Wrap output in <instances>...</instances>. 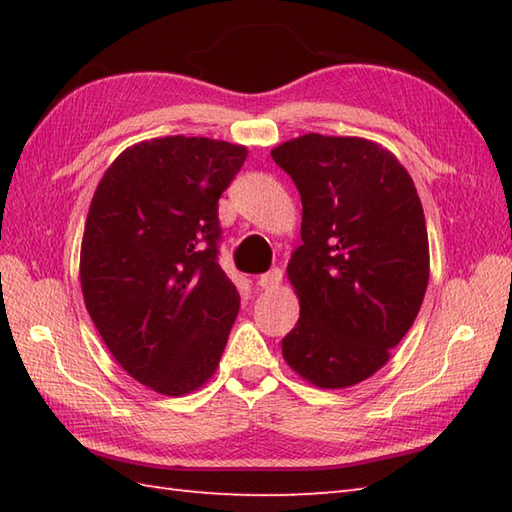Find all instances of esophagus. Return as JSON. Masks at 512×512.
Masks as SVG:
<instances>
[{
  "label": "esophagus",
  "mask_w": 512,
  "mask_h": 512,
  "mask_svg": "<svg viewBox=\"0 0 512 512\" xmlns=\"http://www.w3.org/2000/svg\"><path fill=\"white\" fill-rule=\"evenodd\" d=\"M279 284H281V270L279 268L268 270V273L257 277V286H262V288H277Z\"/></svg>",
  "instance_id": "esophagus-1"
}]
</instances>
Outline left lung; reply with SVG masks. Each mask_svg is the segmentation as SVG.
<instances>
[{
	"instance_id": "1",
	"label": "left lung",
	"mask_w": 512,
	"mask_h": 512,
	"mask_svg": "<svg viewBox=\"0 0 512 512\" xmlns=\"http://www.w3.org/2000/svg\"><path fill=\"white\" fill-rule=\"evenodd\" d=\"M270 156L303 204V244L288 264L301 312L284 358L317 387L356 385L389 361L422 306L429 239L418 191L365 138L306 134Z\"/></svg>"
}]
</instances>
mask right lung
<instances>
[{"mask_svg": "<svg viewBox=\"0 0 512 512\" xmlns=\"http://www.w3.org/2000/svg\"><path fill=\"white\" fill-rule=\"evenodd\" d=\"M248 149L167 136L125 149L94 191L81 244L85 308L125 372L182 396L215 372L239 312L217 262V200Z\"/></svg>", "mask_w": 512, "mask_h": 512, "instance_id": "add662e5", "label": "right lung"}]
</instances>
